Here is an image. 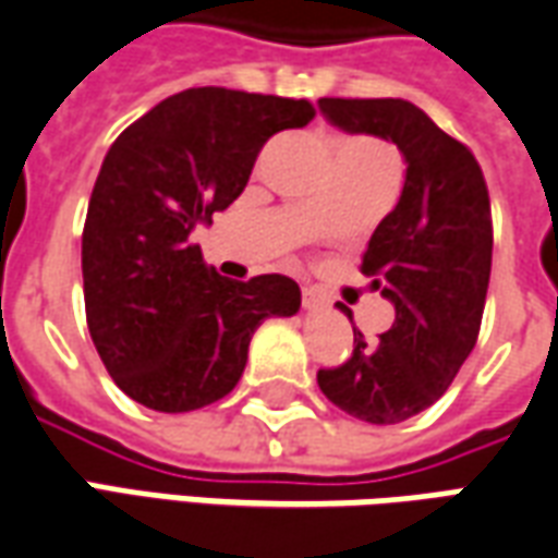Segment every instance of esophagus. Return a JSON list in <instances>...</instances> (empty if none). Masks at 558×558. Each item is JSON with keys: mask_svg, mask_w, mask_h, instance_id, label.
<instances>
[{"mask_svg": "<svg viewBox=\"0 0 558 558\" xmlns=\"http://www.w3.org/2000/svg\"><path fill=\"white\" fill-rule=\"evenodd\" d=\"M302 307H304V311H319V307H323V299H319L314 290H304L302 292Z\"/></svg>", "mask_w": 558, "mask_h": 558, "instance_id": "34e87169", "label": "esophagus"}]
</instances>
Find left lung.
Masks as SVG:
<instances>
[{
  "label": "left lung",
  "mask_w": 558,
  "mask_h": 558,
  "mask_svg": "<svg viewBox=\"0 0 558 558\" xmlns=\"http://www.w3.org/2000/svg\"><path fill=\"white\" fill-rule=\"evenodd\" d=\"M319 113L343 134L395 143L407 163L398 206L362 259L371 287L395 304V323L379 340L359 331L350 359L316 374L352 418L400 424L442 398L475 347L490 283V196L475 155L415 104L319 98Z\"/></svg>",
  "instance_id": "1"
}]
</instances>
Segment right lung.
Wrapping results in <instances>:
<instances>
[{
	"label": "right lung",
	"mask_w": 558,
	"mask_h": 558,
	"mask_svg": "<svg viewBox=\"0 0 558 558\" xmlns=\"http://www.w3.org/2000/svg\"><path fill=\"white\" fill-rule=\"evenodd\" d=\"M307 101L184 89L116 140L83 230V292L95 350L128 398L194 412L227 398L268 316H292L302 290L283 275L220 278L191 232L242 194L268 137L314 119Z\"/></svg>",
	"instance_id": "obj_1"
}]
</instances>
